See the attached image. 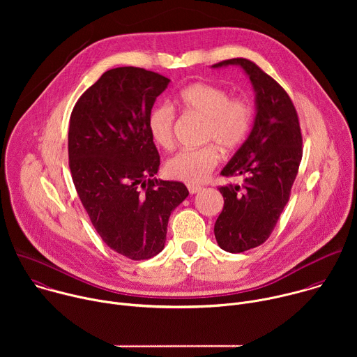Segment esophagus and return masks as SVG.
<instances>
[{
  "instance_id": "34e87169",
  "label": "esophagus",
  "mask_w": 357,
  "mask_h": 357,
  "mask_svg": "<svg viewBox=\"0 0 357 357\" xmlns=\"http://www.w3.org/2000/svg\"><path fill=\"white\" fill-rule=\"evenodd\" d=\"M188 189L189 192L193 195V193H197L202 190V186H196V185H188Z\"/></svg>"
}]
</instances>
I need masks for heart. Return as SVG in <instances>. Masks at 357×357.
<instances>
[{"mask_svg": "<svg viewBox=\"0 0 357 357\" xmlns=\"http://www.w3.org/2000/svg\"><path fill=\"white\" fill-rule=\"evenodd\" d=\"M178 106L205 120L202 139L211 142L199 148L179 151L167 162L169 176L186 183H200L220 164V149L233 152L245 141L252 124V107L243 97H230V93L216 84L196 82L183 87L176 97ZM175 112L169 105H158L148 114V130L164 149L175 144Z\"/></svg>", "mask_w": 357, "mask_h": 357, "instance_id": "obj_1", "label": "heart"}]
</instances>
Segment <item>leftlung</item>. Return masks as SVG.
Segmentation results:
<instances>
[{
    "label": "left lung",
    "instance_id": "1",
    "mask_svg": "<svg viewBox=\"0 0 357 357\" xmlns=\"http://www.w3.org/2000/svg\"><path fill=\"white\" fill-rule=\"evenodd\" d=\"M238 65L256 90L254 127L223 176H244L243 185L219 186L225 206L215 223L220 248L243 252L263 244L273 233L302 160V134L298 113L288 93L256 63L234 58L213 68Z\"/></svg>",
    "mask_w": 357,
    "mask_h": 357
}]
</instances>
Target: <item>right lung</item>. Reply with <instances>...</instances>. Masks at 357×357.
<instances>
[{
	"mask_svg": "<svg viewBox=\"0 0 357 357\" xmlns=\"http://www.w3.org/2000/svg\"><path fill=\"white\" fill-rule=\"evenodd\" d=\"M169 79L142 68L101 75L76 101L69 121V168L96 231L130 260L162 251L172 211L189 195L158 181L160 154L148 114Z\"/></svg>",
	"mask_w": 357,
	"mask_h": 357,
	"instance_id": "obj_1",
	"label": "right lung"
}]
</instances>
